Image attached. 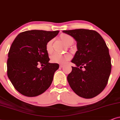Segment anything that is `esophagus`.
<instances>
[{"label":"esophagus","instance_id":"esophagus-1","mask_svg":"<svg viewBox=\"0 0 120 120\" xmlns=\"http://www.w3.org/2000/svg\"><path fill=\"white\" fill-rule=\"evenodd\" d=\"M65 66V65H63V64H61V65H60V68H64Z\"/></svg>","mask_w":120,"mask_h":120}]
</instances>
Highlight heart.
Masks as SVG:
<instances>
[{
    "mask_svg": "<svg viewBox=\"0 0 120 120\" xmlns=\"http://www.w3.org/2000/svg\"><path fill=\"white\" fill-rule=\"evenodd\" d=\"M61 40L64 42L65 44L68 46L72 45L74 42V39L72 36L66 34H62L60 36ZM52 40H50L47 42L46 45V49L48 52H50L52 49ZM70 58V56L68 54H61L55 53L51 57V61L52 63L57 64H65L66 63Z\"/></svg>",
    "mask_w": 120,
    "mask_h": 120,
    "instance_id": "heart-1",
    "label": "heart"
}]
</instances>
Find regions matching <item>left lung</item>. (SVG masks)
<instances>
[{"label": "left lung", "instance_id": "left-lung-1", "mask_svg": "<svg viewBox=\"0 0 120 120\" xmlns=\"http://www.w3.org/2000/svg\"><path fill=\"white\" fill-rule=\"evenodd\" d=\"M63 32L73 37L77 42L78 51L71 60L76 66H72L67 77L68 82L78 96L93 98L105 88L111 70L106 42L94 30L80 29Z\"/></svg>", "mask_w": 120, "mask_h": 120}]
</instances>
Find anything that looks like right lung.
Returning a JSON list of instances; mask_svg holds the SVG:
<instances>
[{
	"instance_id": "add662e5",
	"label": "right lung",
	"mask_w": 120,
	"mask_h": 120,
	"mask_svg": "<svg viewBox=\"0 0 120 120\" xmlns=\"http://www.w3.org/2000/svg\"><path fill=\"white\" fill-rule=\"evenodd\" d=\"M59 31L32 30L20 33L14 39L8 52L7 74L15 89L24 96L34 97L50 87L56 63H50L46 45ZM41 63L44 67L39 68Z\"/></svg>"
}]
</instances>
